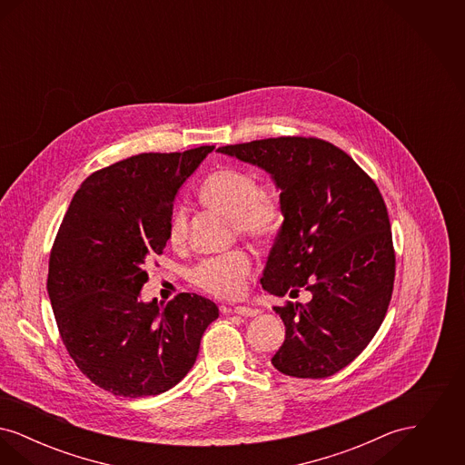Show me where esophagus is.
Returning a JSON list of instances; mask_svg holds the SVG:
<instances>
[{
    "mask_svg": "<svg viewBox=\"0 0 465 465\" xmlns=\"http://www.w3.org/2000/svg\"><path fill=\"white\" fill-rule=\"evenodd\" d=\"M232 312L241 317H256L260 313V310L251 309V307H235Z\"/></svg>",
    "mask_w": 465,
    "mask_h": 465,
    "instance_id": "esophagus-1",
    "label": "esophagus"
}]
</instances>
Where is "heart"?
I'll return each mask as SVG.
<instances>
[{
  "mask_svg": "<svg viewBox=\"0 0 465 465\" xmlns=\"http://www.w3.org/2000/svg\"><path fill=\"white\" fill-rule=\"evenodd\" d=\"M207 207L230 216L243 237L268 241L282 224V203L273 190L260 188L258 179L237 169H222L207 177L199 190ZM188 237V213L179 207L169 223V242L183 245ZM251 272V258L243 251L207 258L193 279L200 288L220 298H235L242 292L243 279Z\"/></svg>",
  "mask_w": 465,
  "mask_h": 465,
  "instance_id": "b5f03b06",
  "label": "heart"
}]
</instances>
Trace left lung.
I'll return each instance as SVG.
<instances>
[{"label":"left lung","mask_w":465,"mask_h":465,"mask_svg":"<svg viewBox=\"0 0 465 465\" xmlns=\"http://www.w3.org/2000/svg\"><path fill=\"white\" fill-rule=\"evenodd\" d=\"M270 174L284 222L262 286L310 302L273 307L286 338L273 368L296 378L343 370L373 340L389 309L396 256L387 207L351 156L313 137H273L218 148Z\"/></svg>","instance_id":"obj_1"}]
</instances>
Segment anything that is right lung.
<instances>
[{"label":"right lung","mask_w":465,"mask_h":465,"mask_svg":"<svg viewBox=\"0 0 465 465\" xmlns=\"http://www.w3.org/2000/svg\"><path fill=\"white\" fill-rule=\"evenodd\" d=\"M214 146L141 153L90 174L67 207L50 252L46 291L67 352L114 396H156L195 364L220 310L183 292L165 307L143 302L146 263L169 241L183 183Z\"/></svg>","instance_id":"obj_1"}]
</instances>
